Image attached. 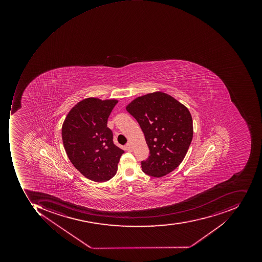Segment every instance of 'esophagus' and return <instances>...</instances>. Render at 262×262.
Masks as SVG:
<instances>
[{
  "label": "esophagus",
  "instance_id": "1",
  "mask_svg": "<svg viewBox=\"0 0 262 262\" xmlns=\"http://www.w3.org/2000/svg\"><path fill=\"white\" fill-rule=\"evenodd\" d=\"M125 148H126V150L127 151L133 150V146L130 145V143H127V145H126V146H125Z\"/></svg>",
  "mask_w": 262,
  "mask_h": 262
}]
</instances>
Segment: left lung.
I'll list each match as a JSON object with an SVG mask.
<instances>
[{
    "label": "left lung",
    "mask_w": 262,
    "mask_h": 262,
    "mask_svg": "<svg viewBox=\"0 0 262 262\" xmlns=\"http://www.w3.org/2000/svg\"><path fill=\"white\" fill-rule=\"evenodd\" d=\"M137 120L149 149L142 171L152 177H164L181 164L193 138L191 115L168 94L155 92L139 97L127 106Z\"/></svg>",
    "instance_id": "8db88e82"
}]
</instances>
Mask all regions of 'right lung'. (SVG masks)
<instances>
[{"mask_svg":"<svg viewBox=\"0 0 262 262\" xmlns=\"http://www.w3.org/2000/svg\"><path fill=\"white\" fill-rule=\"evenodd\" d=\"M117 100L90 98L72 108L63 122L62 140L71 162L84 177L95 182L111 180L124 150L113 142L107 127Z\"/></svg>","mask_w":262,"mask_h":262,"instance_id":"1","label":"right lung"}]
</instances>
